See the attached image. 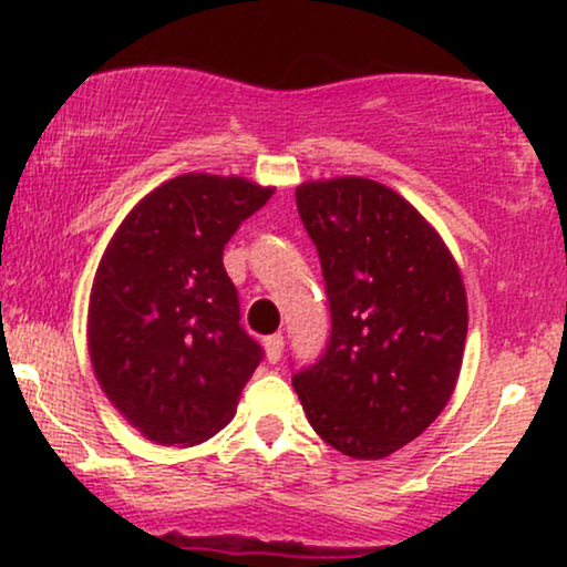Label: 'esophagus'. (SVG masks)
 <instances>
[{
    "instance_id": "obj_1",
    "label": "esophagus",
    "mask_w": 567,
    "mask_h": 567,
    "mask_svg": "<svg viewBox=\"0 0 567 567\" xmlns=\"http://www.w3.org/2000/svg\"><path fill=\"white\" fill-rule=\"evenodd\" d=\"M262 346H266L268 361L276 363L278 359H281V353H284V336H281V332H274V336H268L266 340H262Z\"/></svg>"
}]
</instances>
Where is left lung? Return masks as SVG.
<instances>
[{
  "label": "left lung",
  "instance_id": "left-lung-1",
  "mask_svg": "<svg viewBox=\"0 0 567 567\" xmlns=\"http://www.w3.org/2000/svg\"><path fill=\"white\" fill-rule=\"evenodd\" d=\"M297 206L328 284L332 332L293 390L317 436L351 460H384L452 400L467 291L436 227L386 185L307 181Z\"/></svg>",
  "mask_w": 567,
  "mask_h": 567
}]
</instances>
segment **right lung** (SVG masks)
Here are the masks:
<instances>
[{
	"label": "right lung",
	"instance_id": "add662e5",
	"mask_svg": "<svg viewBox=\"0 0 567 567\" xmlns=\"http://www.w3.org/2000/svg\"><path fill=\"white\" fill-rule=\"evenodd\" d=\"M274 190L239 175H177L131 208L100 258L87 307L92 371L154 444H204L237 413L262 353L239 328L221 252Z\"/></svg>",
	"mask_w": 567,
	"mask_h": 567
}]
</instances>
